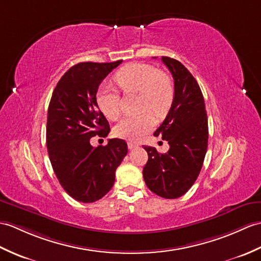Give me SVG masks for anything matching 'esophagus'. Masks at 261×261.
Segmentation results:
<instances>
[{"label": "esophagus", "instance_id": "obj_1", "mask_svg": "<svg viewBox=\"0 0 261 261\" xmlns=\"http://www.w3.org/2000/svg\"><path fill=\"white\" fill-rule=\"evenodd\" d=\"M139 147V145L137 144V143H135V142H128V148L130 149V150H133V149H137Z\"/></svg>", "mask_w": 261, "mask_h": 261}]
</instances>
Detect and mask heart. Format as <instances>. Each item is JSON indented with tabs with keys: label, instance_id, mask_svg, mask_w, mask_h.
I'll return each instance as SVG.
<instances>
[{
	"label": "heart",
	"instance_id": "1",
	"mask_svg": "<svg viewBox=\"0 0 261 261\" xmlns=\"http://www.w3.org/2000/svg\"><path fill=\"white\" fill-rule=\"evenodd\" d=\"M114 81L124 93L140 95L139 110L145 111L140 116L123 118L114 126V136L128 141H139L153 129L151 114L156 119H163L170 111L174 100L172 80L153 65L135 62L121 68L114 75ZM96 103L108 119L116 120L119 117L120 96L116 90L101 87L96 93Z\"/></svg>",
	"mask_w": 261,
	"mask_h": 261
}]
</instances>
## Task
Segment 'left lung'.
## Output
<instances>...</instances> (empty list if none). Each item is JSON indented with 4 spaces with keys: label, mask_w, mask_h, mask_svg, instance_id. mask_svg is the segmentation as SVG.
Returning <instances> with one entry per match:
<instances>
[{
    "label": "left lung",
    "mask_w": 261,
    "mask_h": 261,
    "mask_svg": "<svg viewBox=\"0 0 261 261\" xmlns=\"http://www.w3.org/2000/svg\"><path fill=\"white\" fill-rule=\"evenodd\" d=\"M161 60L173 77L174 100L154 136L162 137L170 148L167 153H159L153 147L143 148L148 152L143 179L155 195L175 199L190 189L201 170L208 148V119L196 79L177 60Z\"/></svg>",
    "instance_id": "1"
}]
</instances>
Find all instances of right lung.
I'll list each match as a JSON object with an SVG mask.
<instances>
[{"mask_svg": "<svg viewBox=\"0 0 261 261\" xmlns=\"http://www.w3.org/2000/svg\"><path fill=\"white\" fill-rule=\"evenodd\" d=\"M122 62H82L60 79L48 105L46 147L60 185L76 201L90 203L111 190L116 170L128 153L122 139L92 147L90 139L107 137L108 120L96 103L100 83Z\"/></svg>", "mask_w": 261, "mask_h": 261, "instance_id": "add662e5", "label": "right lung"}]
</instances>
